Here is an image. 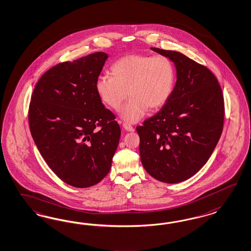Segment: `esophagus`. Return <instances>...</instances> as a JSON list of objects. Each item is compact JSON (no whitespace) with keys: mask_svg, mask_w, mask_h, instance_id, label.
Listing matches in <instances>:
<instances>
[{"mask_svg":"<svg viewBox=\"0 0 251 251\" xmlns=\"http://www.w3.org/2000/svg\"><path fill=\"white\" fill-rule=\"evenodd\" d=\"M123 126H124V128L126 129V131H128V132H134V131H135V128H134L132 126L126 124V123H125V124L123 125Z\"/></svg>","mask_w":251,"mask_h":251,"instance_id":"34e87169","label":"esophagus"}]
</instances>
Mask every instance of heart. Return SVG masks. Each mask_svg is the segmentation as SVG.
<instances>
[{"label":"heart","mask_w":251,"mask_h":251,"mask_svg":"<svg viewBox=\"0 0 251 251\" xmlns=\"http://www.w3.org/2000/svg\"><path fill=\"white\" fill-rule=\"evenodd\" d=\"M113 76L100 75L95 89L100 100L109 107L122 108L121 116L127 123H136L148 108L162 107L172 95L175 82V70L172 60L163 55L131 54L116 60L111 67Z\"/></svg>","instance_id":"obj_1"}]
</instances>
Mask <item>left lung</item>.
Instances as JSON below:
<instances>
[{
  "label": "left lung",
  "instance_id": "left-lung-1",
  "mask_svg": "<svg viewBox=\"0 0 251 251\" xmlns=\"http://www.w3.org/2000/svg\"><path fill=\"white\" fill-rule=\"evenodd\" d=\"M151 50L174 62L177 81L160 111L136 127L140 158L153 178L177 183L199 172L218 143L224 96L216 77L205 66L179 52Z\"/></svg>",
  "mask_w": 251,
  "mask_h": 251
}]
</instances>
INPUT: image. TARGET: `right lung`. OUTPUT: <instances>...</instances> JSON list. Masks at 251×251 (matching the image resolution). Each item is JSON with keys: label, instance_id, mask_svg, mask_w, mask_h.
<instances>
[{"label": "right lung", "instance_id": "1", "mask_svg": "<svg viewBox=\"0 0 251 251\" xmlns=\"http://www.w3.org/2000/svg\"><path fill=\"white\" fill-rule=\"evenodd\" d=\"M108 55L96 52L52 67L37 81L29 127L45 161L69 185L87 188L110 172L121 129L95 81Z\"/></svg>", "mask_w": 251, "mask_h": 251}]
</instances>
